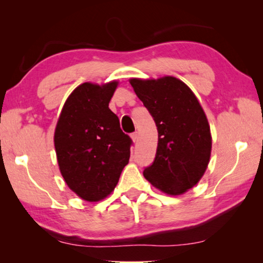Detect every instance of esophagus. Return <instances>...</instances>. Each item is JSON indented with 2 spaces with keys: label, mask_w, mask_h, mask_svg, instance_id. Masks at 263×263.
<instances>
[{
  "label": "esophagus",
  "mask_w": 263,
  "mask_h": 263,
  "mask_svg": "<svg viewBox=\"0 0 263 263\" xmlns=\"http://www.w3.org/2000/svg\"><path fill=\"white\" fill-rule=\"evenodd\" d=\"M131 139H132L133 142H137L138 139H139V133H138V132L132 133V135H131Z\"/></svg>",
  "instance_id": "1"
}]
</instances>
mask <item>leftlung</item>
<instances>
[{"label":"left lung","instance_id":"obj_1","mask_svg":"<svg viewBox=\"0 0 263 263\" xmlns=\"http://www.w3.org/2000/svg\"><path fill=\"white\" fill-rule=\"evenodd\" d=\"M130 83L158 128L157 155L145 179L163 194L186 193L202 179L211 157L210 125L201 103L174 77L132 78Z\"/></svg>","mask_w":263,"mask_h":263}]
</instances>
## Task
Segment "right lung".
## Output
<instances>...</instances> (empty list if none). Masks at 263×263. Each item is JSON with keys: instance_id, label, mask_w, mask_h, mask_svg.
<instances>
[{"instance_id": "obj_1", "label": "right lung", "mask_w": 263, "mask_h": 263, "mask_svg": "<svg viewBox=\"0 0 263 263\" xmlns=\"http://www.w3.org/2000/svg\"><path fill=\"white\" fill-rule=\"evenodd\" d=\"M119 82L80 84L66 100L54 130L58 166L68 188L87 202L112 193L130 159V137L109 102Z\"/></svg>"}]
</instances>
